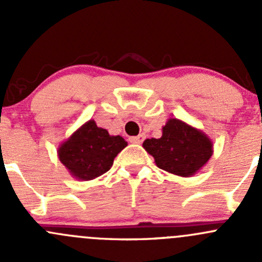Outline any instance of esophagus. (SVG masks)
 <instances>
[{"mask_svg":"<svg viewBox=\"0 0 262 262\" xmlns=\"http://www.w3.org/2000/svg\"><path fill=\"white\" fill-rule=\"evenodd\" d=\"M144 138H146V136H144V134H139V136H137V137H130V138H129V141H130V143H134V144H142L143 143Z\"/></svg>","mask_w":262,"mask_h":262,"instance_id":"34e87169","label":"esophagus"}]
</instances>
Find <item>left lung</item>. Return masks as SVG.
Here are the masks:
<instances>
[{
    "instance_id": "1",
    "label": "left lung",
    "mask_w": 262,
    "mask_h": 262,
    "mask_svg": "<svg viewBox=\"0 0 262 262\" xmlns=\"http://www.w3.org/2000/svg\"><path fill=\"white\" fill-rule=\"evenodd\" d=\"M157 167L181 178L199 172L213 156V142L200 129L176 118L162 126V137L143 142Z\"/></svg>"
}]
</instances>
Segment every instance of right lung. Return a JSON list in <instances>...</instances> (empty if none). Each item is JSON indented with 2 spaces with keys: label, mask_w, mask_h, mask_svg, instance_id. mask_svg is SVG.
I'll use <instances>...</instances> for the list:
<instances>
[{
  "label": "right lung",
  "mask_w": 262,
  "mask_h": 262,
  "mask_svg": "<svg viewBox=\"0 0 262 262\" xmlns=\"http://www.w3.org/2000/svg\"><path fill=\"white\" fill-rule=\"evenodd\" d=\"M126 146L123 137L110 136L91 119L63 141L57 153L72 178L89 181L107 172L118 153Z\"/></svg>",
  "instance_id": "add662e5"
}]
</instances>
